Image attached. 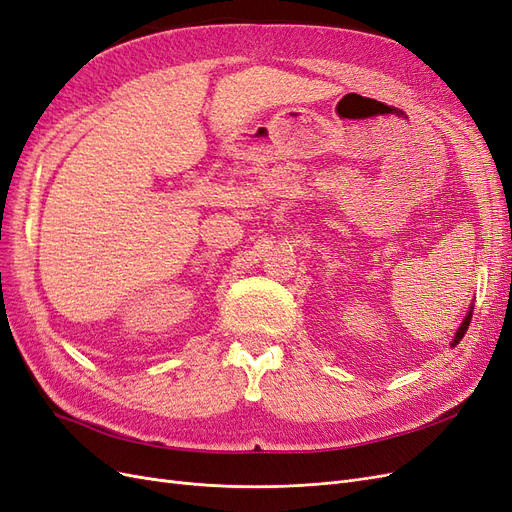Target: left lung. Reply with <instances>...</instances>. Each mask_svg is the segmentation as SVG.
Wrapping results in <instances>:
<instances>
[{"label": "left lung", "instance_id": "obj_1", "mask_svg": "<svg viewBox=\"0 0 512 512\" xmlns=\"http://www.w3.org/2000/svg\"><path fill=\"white\" fill-rule=\"evenodd\" d=\"M474 309V307H472ZM472 309L468 312V316L463 318V322H461V327H459V331H457V335H455V339H453V346H457L461 339H463V335H466V331H468V327H470V320H472Z\"/></svg>", "mask_w": 512, "mask_h": 512}]
</instances>
